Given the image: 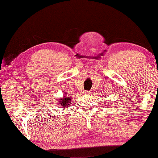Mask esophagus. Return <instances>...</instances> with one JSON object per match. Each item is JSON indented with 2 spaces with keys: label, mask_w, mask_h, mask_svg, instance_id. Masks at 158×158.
<instances>
[{
  "label": "esophagus",
  "mask_w": 158,
  "mask_h": 158,
  "mask_svg": "<svg viewBox=\"0 0 158 158\" xmlns=\"http://www.w3.org/2000/svg\"><path fill=\"white\" fill-rule=\"evenodd\" d=\"M85 94H91V92H90V91H85Z\"/></svg>",
  "instance_id": "esophagus-1"
}]
</instances>
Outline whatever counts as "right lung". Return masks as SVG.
Segmentation results:
<instances>
[{
	"mask_svg": "<svg viewBox=\"0 0 158 158\" xmlns=\"http://www.w3.org/2000/svg\"><path fill=\"white\" fill-rule=\"evenodd\" d=\"M65 93V92H64ZM64 93V96L60 98V99L58 102L59 106H61V108H68L70 106V105L72 102V97H70L67 94Z\"/></svg>",
	"mask_w": 158,
	"mask_h": 158,
	"instance_id": "1",
	"label": "right lung"
}]
</instances>
